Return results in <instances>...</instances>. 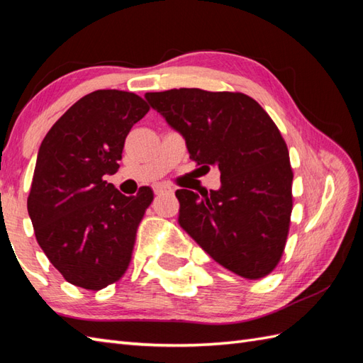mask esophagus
<instances>
[{
  "mask_svg": "<svg viewBox=\"0 0 363 363\" xmlns=\"http://www.w3.org/2000/svg\"><path fill=\"white\" fill-rule=\"evenodd\" d=\"M169 191H173V189L169 186H156V187H154V194H156V195L169 194Z\"/></svg>",
  "mask_w": 363,
  "mask_h": 363,
  "instance_id": "1",
  "label": "esophagus"
}]
</instances>
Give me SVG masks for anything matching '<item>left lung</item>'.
Wrapping results in <instances>:
<instances>
[{
	"instance_id": "8db88e82",
	"label": "left lung",
	"mask_w": 363,
	"mask_h": 363,
	"mask_svg": "<svg viewBox=\"0 0 363 363\" xmlns=\"http://www.w3.org/2000/svg\"><path fill=\"white\" fill-rule=\"evenodd\" d=\"M145 98L186 138L196 165L221 173L211 194L176 190L181 228L229 272L246 279L272 273L293 209L289 150L274 121L240 91L172 89Z\"/></svg>"
}]
</instances>
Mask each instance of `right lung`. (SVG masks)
Here are the masks:
<instances>
[{"instance_id": "add662e5", "label": "right lung", "mask_w": 363, "mask_h": 363, "mask_svg": "<svg viewBox=\"0 0 363 363\" xmlns=\"http://www.w3.org/2000/svg\"><path fill=\"white\" fill-rule=\"evenodd\" d=\"M148 111L130 91H91L54 123L38 150L28 212L37 243L76 287L101 290L130 264L154 194L140 187L125 196L104 176L118 172L129 130Z\"/></svg>"}]
</instances>
